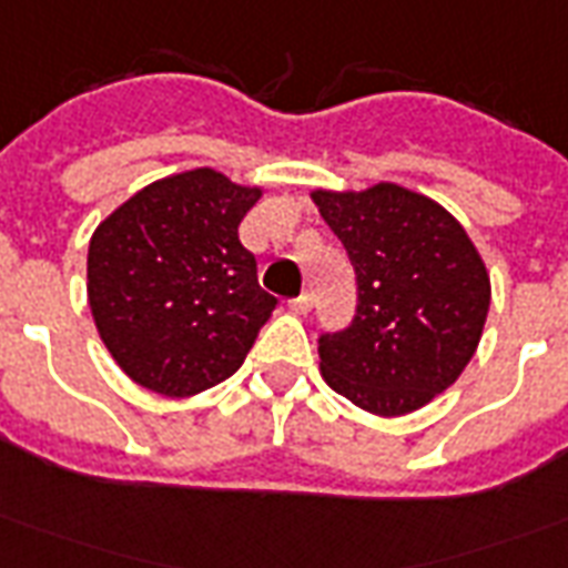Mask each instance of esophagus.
<instances>
[{"mask_svg": "<svg viewBox=\"0 0 568 568\" xmlns=\"http://www.w3.org/2000/svg\"><path fill=\"white\" fill-rule=\"evenodd\" d=\"M312 305H314V293H308V290H305L302 296H296V300L290 302V308H293L296 314H308L312 312Z\"/></svg>", "mask_w": 568, "mask_h": 568, "instance_id": "esophagus-1", "label": "esophagus"}]
</instances>
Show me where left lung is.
Masks as SVG:
<instances>
[{
    "label": "left lung",
    "instance_id": "1",
    "mask_svg": "<svg viewBox=\"0 0 568 568\" xmlns=\"http://www.w3.org/2000/svg\"><path fill=\"white\" fill-rule=\"evenodd\" d=\"M357 272V314L317 338L326 384L363 412L399 417L466 369L490 308L481 254L438 202L399 184L314 190Z\"/></svg>",
    "mask_w": 568,
    "mask_h": 568
}]
</instances>
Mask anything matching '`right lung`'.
<instances>
[{"label": "right lung", "instance_id": "right-lung-1", "mask_svg": "<svg viewBox=\"0 0 568 568\" xmlns=\"http://www.w3.org/2000/svg\"><path fill=\"white\" fill-rule=\"evenodd\" d=\"M260 196L214 169H190L148 184L97 226L87 300L99 338L135 384L181 399L244 363L278 305L239 242Z\"/></svg>", "mask_w": 568, "mask_h": 568}]
</instances>
